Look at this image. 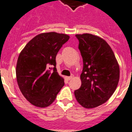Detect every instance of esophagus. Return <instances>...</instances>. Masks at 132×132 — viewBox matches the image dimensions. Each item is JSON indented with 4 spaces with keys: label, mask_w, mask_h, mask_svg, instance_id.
I'll return each mask as SVG.
<instances>
[{
    "label": "esophagus",
    "mask_w": 132,
    "mask_h": 132,
    "mask_svg": "<svg viewBox=\"0 0 132 132\" xmlns=\"http://www.w3.org/2000/svg\"><path fill=\"white\" fill-rule=\"evenodd\" d=\"M72 78H73V75H71L70 76H66V79L68 80H71Z\"/></svg>",
    "instance_id": "34e87169"
}]
</instances>
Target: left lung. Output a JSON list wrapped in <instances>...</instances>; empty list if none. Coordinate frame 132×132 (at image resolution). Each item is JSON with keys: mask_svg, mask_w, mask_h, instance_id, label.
<instances>
[{"mask_svg": "<svg viewBox=\"0 0 132 132\" xmlns=\"http://www.w3.org/2000/svg\"><path fill=\"white\" fill-rule=\"evenodd\" d=\"M83 60L81 87L75 91L76 100L90 109L105 103L116 90L119 66L111 47L103 39L90 34H77Z\"/></svg>", "mask_w": 132, "mask_h": 132, "instance_id": "obj_1", "label": "left lung"}]
</instances>
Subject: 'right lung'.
<instances>
[{"instance_id":"right-lung-1","label":"right lung","mask_w":132,"mask_h":132,"mask_svg":"<svg viewBox=\"0 0 132 132\" xmlns=\"http://www.w3.org/2000/svg\"><path fill=\"white\" fill-rule=\"evenodd\" d=\"M69 38L66 34L43 33L29 41L20 53L16 80L23 96L32 105L48 107L64 85V78L57 72L56 57ZM50 65L54 68H50Z\"/></svg>"}]
</instances>
